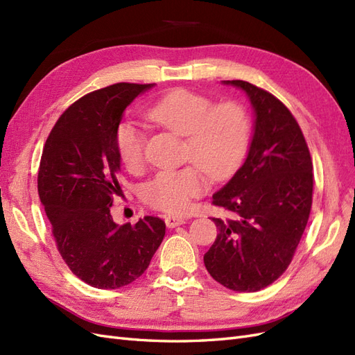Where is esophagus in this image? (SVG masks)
Segmentation results:
<instances>
[{
	"mask_svg": "<svg viewBox=\"0 0 355 355\" xmlns=\"http://www.w3.org/2000/svg\"><path fill=\"white\" fill-rule=\"evenodd\" d=\"M185 223V219L180 216H166V225L167 228H176L180 227V225Z\"/></svg>",
	"mask_w": 355,
	"mask_h": 355,
	"instance_id": "1",
	"label": "esophagus"
}]
</instances>
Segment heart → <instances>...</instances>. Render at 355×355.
<instances>
[{"mask_svg": "<svg viewBox=\"0 0 355 355\" xmlns=\"http://www.w3.org/2000/svg\"><path fill=\"white\" fill-rule=\"evenodd\" d=\"M211 105L206 96L178 89L148 105L145 112L154 123L187 136L188 158L211 179L219 180L240 166L249 146L250 123L240 103ZM146 141V128L141 123L127 118L118 124V155L132 173H139L145 166ZM198 168L161 170L144 187V201L167 213L185 211L192 200L209 188L207 178Z\"/></svg>", "mask_w": 355, "mask_h": 355, "instance_id": "heart-1", "label": "heart"}]
</instances>
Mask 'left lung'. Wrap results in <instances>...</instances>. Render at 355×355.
Here are the masks:
<instances>
[{
  "mask_svg": "<svg viewBox=\"0 0 355 355\" xmlns=\"http://www.w3.org/2000/svg\"><path fill=\"white\" fill-rule=\"evenodd\" d=\"M247 96L253 136L241 167L213 204L235 214L216 223L218 237L204 254L209 274L234 292H257L292 262L313 204V161L305 137L286 106L271 93L241 81H222Z\"/></svg>",
  "mask_w": 355,
  "mask_h": 355,
  "instance_id": "left-lung-1",
  "label": "left lung"
}]
</instances>
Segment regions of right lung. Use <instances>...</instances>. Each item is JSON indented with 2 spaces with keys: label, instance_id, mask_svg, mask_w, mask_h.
I'll use <instances>...</instances> for the list:
<instances>
[{
  "label": "right lung",
  "instance_id": "right-lung-1",
  "mask_svg": "<svg viewBox=\"0 0 355 355\" xmlns=\"http://www.w3.org/2000/svg\"><path fill=\"white\" fill-rule=\"evenodd\" d=\"M154 85L118 83L85 94L60 115L42 151L38 194L58 250L96 288L133 283L164 239L159 218L118 225L111 216L114 198L123 194L116 127L127 106Z\"/></svg>",
  "mask_w": 355,
  "mask_h": 355
}]
</instances>
